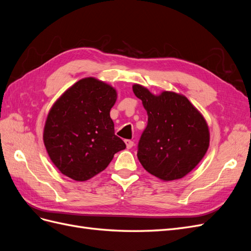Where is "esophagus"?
<instances>
[{
  "instance_id": "obj_1",
  "label": "esophagus",
  "mask_w": 251,
  "mask_h": 251,
  "mask_svg": "<svg viewBox=\"0 0 251 251\" xmlns=\"http://www.w3.org/2000/svg\"><path fill=\"white\" fill-rule=\"evenodd\" d=\"M125 142H126V148H127V149H131V148H133V146H134V142H133L132 140H128V139H126V140H125Z\"/></svg>"
}]
</instances>
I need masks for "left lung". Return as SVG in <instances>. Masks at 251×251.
Listing matches in <instances>:
<instances>
[{
    "instance_id": "left-lung-1",
    "label": "left lung",
    "mask_w": 251,
    "mask_h": 251,
    "mask_svg": "<svg viewBox=\"0 0 251 251\" xmlns=\"http://www.w3.org/2000/svg\"><path fill=\"white\" fill-rule=\"evenodd\" d=\"M133 92L148 113V126L138 142L141 165L164 181L183 178L208 150L206 121L181 94L164 91L156 96L140 85H134Z\"/></svg>"
}]
</instances>
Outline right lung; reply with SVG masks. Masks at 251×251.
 <instances>
[{"label":"right lung","mask_w":251,"mask_h":251,"mask_svg":"<svg viewBox=\"0 0 251 251\" xmlns=\"http://www.w3.org/2000/svg\"><path fill=\"white\" fill-rule=\"evenodd\" d=\"M116 98L113 87L87 77L75 82L52 105L43 138L51 161L65 176L89 180L126 149L110 117Z\"/></svg>","instance_id":"obj_1"}]
</instances>
